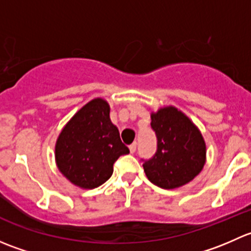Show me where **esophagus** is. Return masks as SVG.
<instances>
[{
    "instance_id": "obj_1",
    "label": "esophagus",
    "mask_w": 251,
    "mask_h": 251,
    "mask_svg": "<svg viewBox=\"0 0 251 251\" xmlns=\"http://www.w3.org/2000/svg\"><path fill=\"white\" fill-rule=\"evenodd\" d=\"M128 148H130L131 153H135L136 149H137V142H133L132 144H130V147H128Z\"/></svg>"
}]
</instances>
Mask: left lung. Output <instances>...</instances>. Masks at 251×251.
I'll return each mask as SVG.
<instances>
[{
    "label": "left lung",
    "mask_w": 251,
    "mask_h": 251,
    "mask_svg": "<svg viewBox=\"0 0 251 251\" xmlns=\"http://www.w3.org/2000/svg\"><path fill=\"white\" fill-rule=\"evenodd\" d=\"M151 130L156 151L151 158L141 159L149 181L164 189L188 183L203 169L205 142L198 128L176 108H163L151 114Z\"/></svg>",
    "instance_id": "1"
}]
</instances>
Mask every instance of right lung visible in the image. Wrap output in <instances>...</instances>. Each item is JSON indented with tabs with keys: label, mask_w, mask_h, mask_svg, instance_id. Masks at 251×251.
I'll return each instance as SVG.
<instances>
[{
	"label": "right lung",
	"mask_w": 251,
	"mask_h": 251,
	"mask_svg": "<svg viewBox=\"0 0 251 251\" xmlns=\"http://www.w3.org/2000/svg\"><path fill=\"white\" fill-rule=\"evenodd\" d=\"M128 153L110 121L109 104L100 98L91 100L73 116L55 144L60 173L76 186L90 189L108 181L114 163Z\"/></svg>",
	"instance_id": "add662e5"
}]
</instances>
